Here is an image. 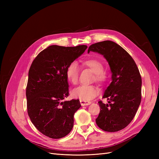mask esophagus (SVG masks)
I'll list each match as a JSON object with an SVG mask.
<instances>
[{
	"mask_svg": "<svg viewBox=\"0 0 159 159\" xmlns=\"http://www.w3.org/2000/svg\"><path fill=\"white\" fill-rule=\"evenodd\" d=\"M80 103L81 106H85V105H89L91 103L90 102H88V101H84V100H80Z\"/></svg>",
	"mask_w": 159,
	"mask_h": 159,
	"instance_id": "esophagus-1",
	"label": "esophagus"
}]
</instances>
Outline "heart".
Segmentation results:
<instances>
[{
  "mask_svg": "<svg viewBox=\"0 0 159 159\" xmlns=\"http://www.w3.org/2000/svg\"><path fill=\"white\" fill-rule=\"evenodd\" d=\"M84 65L90 68L95 73V80L98 82H103L106 79V75L103 72V64L97 59H88L84 61ZM79 66L76 62L70 63L67 67L66 74L68 81L71 84L78 82L79 77ZM72 96L81 100L89 101L95 98L99 93V89L93 85H81L72 90Z\"/></svg>",
  "mask_w": 159,
  "mask_h": 159,
  "instance_id": "obj_1",
  "label": "heart"
}]
</instances>
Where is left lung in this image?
<instances>
[{"label": "left lung", "mask_w": 159, "mask_h": 159, "mask_svg": "<svg viewBox=\"0 0 159 159\" xmlns=\"http://www.w3.org/2000/svg\"><path fill=\"white\" fill-rule=\"evenodd\" d=\"M102 55L111 71V82L105 90V104L98 102L100 112L95 122L105 131H120L131 122L141 101V76L129 53L116 43L105 40L89 47L88 52Z\"/></svg>", "instance_id": "1"}]
</instances>
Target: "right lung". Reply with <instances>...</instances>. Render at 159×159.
<instances>
[{"label": "right lung", "instance_id": "obj_1", "mask_svg": "<svg viewBox=\"0 0 159 159\" xmlns=\"http://www.w3.org/2000/svg\"><path fill=\"white\" fill-rule=\"evenodd\" d=\"M88 46H48L34 60L28 72L26 95L28 116L36 128L52 139L69 134L74 113L81 107L79 99L65 101L69 95L66 71Z\"/></svg>", "mask_w": 159, "mask_h": 159}]
</instances>
